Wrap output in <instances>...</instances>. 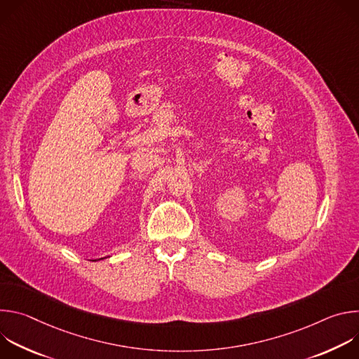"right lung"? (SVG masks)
Returning a JSON list of instances; mask_svg holds the SVG:
<instances>
[{
	"label": "right lung",
	"instance_id": "add662e5",
	"mask_svg": "<svg viewBox=\"0 0 359 359\" xmlns=\"http://www.w3.org/2000/svg\"><path fill=\"white\" fill-rule=\"evenodd\" d=\"M105 259V257H104ZM104 259H99V260H104ZM93 262H96V260H93Z\"/></svg>",
	"mask_w": 359,
	"mask_h": 359
}]
</instances>
